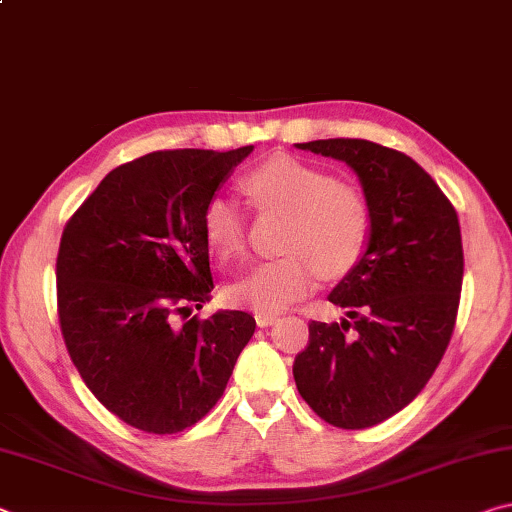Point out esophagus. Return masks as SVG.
Here are the masks:
<instances>
[{
	"label": "esophagus",
	"mask_w": 512,
	"mask_h": 512,
	"mask_svg": "<svg viewBox=\"0 0 512 512\" xmlns=\"http://www.w3.org/2000/svg\"><path fill=\"white\" fill-rule=\"evenodd\" d=\"M277 318H280V316H277V314H266V311H257V314H255V320H257V325H259V327H268V325H273Z\"/></svg>",
	"instance_id": "obj_1"
}]
</instances>
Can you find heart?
Wrapping results in <instances>:
<instances>
[{
	"label": "heart",
	"instance_id": "1",
	"mask_svg": "<svg viewBox=\"0 0 512 512\" xmlns=\"http://www.w3.org/2000/svg\"><path fill=\"white\" fill-rule=\"evenodd\" d=\"M259 207L291 214L282 248L287 255L259 262L228 287V298L266 314L291 307L316 287L320 271L343 275L359 262L370 235V212L361 192L336 183L332 173L291 155H277L241 180ZM205 237L223 259L244 253L246 207L232 196H214L203 214Z\"/></svg>",
	"mask_w": 512,
	"mask_h": 512
}]
</instances>
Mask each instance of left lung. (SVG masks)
I'll list each match as a JSON object with an SVG mask.
<instances>
[{
	"mask_svg": "<svg viewBox=\"0 0 512 512\" xmlns=\"http://www.w3.org/2000/svg\"><path fill=\"white\" fill-rule=\"evenodd\" d=\"M357 173L366 250L329 293L341 323L311 320L293 363L298 393L325 422L366 429L415 400L449 345L463 287L458 216L418 162L368 140L296 144Z\"/></svg>",
	"mask_w": 512,
	"mask_h": 512,
	"instance_id": "1",
	"label": "left lung"
}]
</instances>
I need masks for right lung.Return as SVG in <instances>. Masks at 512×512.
Instances as JSON below:
<instances>
[{
  "instance_id": "add662e5",
  "label": "right lung",
  "mask_w": 512,
  "mask_h": 512,
  "mask_svg": "<svg viewBox=\"0 0 512 512\" xmlns=\"http://www.w3.org/2000/svg\"><path fill=\"white\" fill-rule=\"evenodd\" d=\"M253 149L142 155L112 169L65 225L56 282L67 352L135 429L178 433L210 413L255 332L237 309L178 323L214 289L205 207Z\"/></svg>"
}]
</instances>
